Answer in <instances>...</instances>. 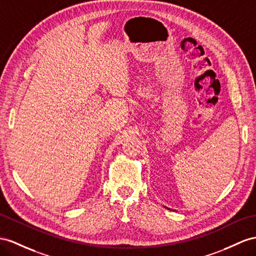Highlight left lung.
I'll return each instance as SVG.
<instances>
[{"label":"left lung","instance_id":"1","mask_svg":"<svg viewBox=\"0 0 256 256\" xmlns=\"http://www.w3.org/2000/svg\"><path fill=\"white\" fill-rule=\"evenodd\" d=\"M168 210H170V208H168Z\"/></svg>","mask_w":256,"mask_h":256}]
</instances>
